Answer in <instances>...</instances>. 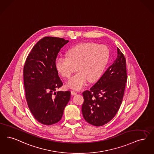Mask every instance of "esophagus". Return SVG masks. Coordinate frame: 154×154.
<instances>
[{
  "mask_svg": "<svg viewBox=\"0 0 154 154\" xmlns=\"http://www.w3.org/2000/svg\"><path fill=\"white\" fill-rule=\"evenodd\" d=\"M71 94H72V95H73V96H74V95H76V94H77V92H75L74 91H71Z\"/></svg>",
  "mask_w": 154,
  "mask_h": 154,
  "instance_id": "1",
  "label": "esophagus"
}]
</instances>
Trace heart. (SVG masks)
Returning <instances> with one entry per match:
<instances>
[{
    "mask_svg": "<svg viewBox=\"0 0 154 154\" xmlns=\"http://www.w3.org/2000/svg\"><path fill=\"white\" fill-rule=\"evenodd\" d=\"M68 57H58L55 68L62 77L69 79L76 70L79 72L67 82L69 88L80 90L88 80L93 82L99 79L108 62L110 52L105 45L92 42L81 43L67 51Z\"/></svg>",
    "mask_w": 154,
    "mask_h": 154,
    "instance_id": "heart-1",
    "label": "heart"
}]
</instances>
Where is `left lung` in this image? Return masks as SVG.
<instances>
[{"instance_id":"left-lung-1","label":"left lung","mask_w":154,"mask_h":154,"mask_svg":"<svg viewBox=\"0 0 154 154\" xmlns=\"http://www.w3.org/2000/svg\"><path fill=\"white\" fill-rule=\"evenodd\" d=\"M127 80L125 58L117 48L113 64L89 91L82 93V113L88 123L102 126L115 117L123 101Z\"/></svg>"}]
</instances>
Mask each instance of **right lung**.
Instances as JSON below:
<instances>
[{
	"instance_id": "add662e5",
	"label": "right lung",
	"mask_w": 154,
	"mask_h": 154,
	"mask_svg": "<svg viewBox=\"0 0 154 154\" xmlns=\"http://www.w3.org/2000/svg\"><path fill=\"white\" fill-rule=\"evenodd\" d=\"M68 42L61 38L44 37L32 48L25 62L23 80L27 103L33 116L44 125L58 122L70 99V91L55 92L63 85L55 68V60Z\"/></svg>"
}]
</instances>
